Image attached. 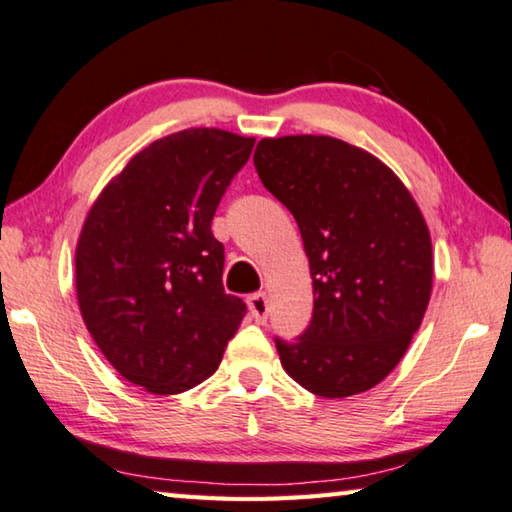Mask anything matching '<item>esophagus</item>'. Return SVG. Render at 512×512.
Masks as SVG:
<instances>
[{
    "label": "esophagus",
    "mask_w": 512,
    "mask_h": 512,
    "mask_svg": "<svg viewBox=\"0 0 512 512\" xmlns=\"http://www.w3.org/2000/svg\"><path fill=\"white\" fill-rule=\"evenodd\" d=\"M248 309H250V316H253L255 323H266L268 318V300H266V293H253V296L248 298Z\"/></svg>",
    "instance_id": "esophagus-1"
}]
</instances>
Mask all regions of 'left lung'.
Returning a JSON list of instances; mask_svg holds the SVG:
<instances>
[{
	"instance_id": "left-lung-1",
	"label": "left lung",
	"mask_w": 512,
	"mask_h": 512,
	"mask_svg": "<svg viewBox=\"0 0 512 512\" xmlns=\"http://www.w3.org/2000/svg\"><path fill=\"white\" fill-rule=\"evenodd\" d=\"M253 160L296 219L314 277L307 329L275 339L282 368L320 397L368 391L400 363L429 305L420 207L384 162L336 137H266Z\"/></svg>"
}]
</instances>
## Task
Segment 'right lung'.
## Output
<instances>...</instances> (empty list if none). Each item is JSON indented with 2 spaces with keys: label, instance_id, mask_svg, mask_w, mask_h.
<instances>
[{
  "label": "right lung",
  "instance_id": "add662e5",
  "mask_svg": "<svg viewBox=\"0 0 512 512\" xmlns=\"http://www.w3.org/2000/svg\"><path fill=\"white\" fill-rule=\"evenodd\" d=\"M253 137L187 128L140 151L92 205L76 244L85 327L121 377L183 393L219 368L246 302L223 289L212 219Z\"/></svg>",
  "mask_w": 512,
  "mask_h": 512
}]
</instances>
